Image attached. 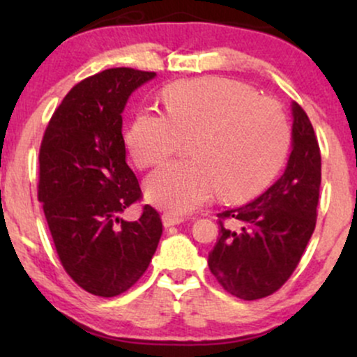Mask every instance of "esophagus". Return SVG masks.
<instances>
[{"mask_svg": "<svg viewBox=\"0 0 357 357\" xmlns=\"http://www.w3.org/2000/svg\"><path fill=\"white\" fill-rule=\"evenodd\" d=\"M184 218L178 215H173V213H165L162 215V223H165V227H174V225H179L183 223Z\"/></svg>", "mask_w": 357, "mask_h": 357, "instance_id": "34e87169", "label": "esophagus"}]
</instances>
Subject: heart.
I'll return each mask as SVG.
<instances>
[{"instance_id":"b5f03b06","label":"heart","mask_w":357,"mask_h":357,"mask_svg":"<svg viewBox=\"0 0 357 357\" xmlns=\"http://www.w3.org/2000/svg\"><path fill=\"white\" fill-rule=\"evenodd\" d=\"M166 114L144 109L127 130L134 162L147 169L190 141L188 161H173L147 178V198L174 215L220 196L245 202L284 166L290 127L282 105L248 85L218 77L181 80L162 93Z\"/></svg>"}]
</instances>
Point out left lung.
<instances>
[{"label": "left lung", "mask_w": 357, "mask_h": 357, "mask_svg": "<svg viewBox=\"0 0 357 357\" xmlns=\"http://www.w3.org/2000/svg\"><path fill=\"white\" fill-rule=\"evenodd\" d=\"M292 153L285 173L255 202L218 215L208 267L231 296L257 301L289 280L317 221L321 149L305 110L292 104Z\"/></svg>", "instance_id": "1"}]
</instances>
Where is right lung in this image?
<instances>
[{
    "label": "right lung",
    "mask_w": 357,
    "mask_h": 357,
    "mask_svg": "<svg viewBox=\"0 0 357 357\" xmlns=\"http://www.w3.org/2000/svg\"><path fill=\"white\" fill-rule=\"evenodd\" d=\"M154 72L107 68L65 96L40 146L38 202L65 272L99 297L130 289L149 267L162 221L144 204L137 221L121 213L142 198L126 162L122 110Z\"/></svg>",
    "instance_id": "add662e5"
}]
</instances>
